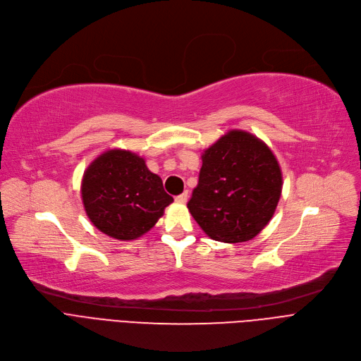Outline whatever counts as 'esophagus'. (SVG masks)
<instances>
[{
	"instance_id": "obj_1",
	"label": "esophagus",
	"mask_w": 361,
	"mask_h": 361,
	"mask_svg": "<svg viewBox=\"0 0 361 361\" xmlns=\"http://www.w3.org/2000/svg\"><path fill=\"white\" fill-rule=\"evenodd\" d=\"M187 200H188V193L187 192H184V193H181L176 197V202H178V203H185Z\"/></svg>"
}]
</instances>
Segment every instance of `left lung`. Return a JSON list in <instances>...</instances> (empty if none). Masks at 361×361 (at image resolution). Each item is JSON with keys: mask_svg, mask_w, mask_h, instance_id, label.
Returning a JSON list of instances; mask_svg holds the SVG:
<instances>
[{"mask_svg": "<svg viewBox=\"0 0 361 361\" xmlns=\"http://www.w3.org/2000/svg\"><path fill=\"white\" fill-rule=\"evenodd\" d=\"M199 184L187 207L212 240L255 238L275 214L282 173L268 145L243 130H230L203 150Z\"/></svg>", "mask_w": 361, "mask_h": 361, "instance_id": "obj_1", "label": "left lung"}]
</instances>
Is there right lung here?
Wrapping results in <instances>:
<instances>
[{
    "mask_svg": "<svg viewBox=\"0 0 361 361\" xmlns=\"http://www.w3.org/2000/svg\"><path fill=\"white\" fill-rule=\"evenodd\" d=\"M82 200L90 222L121 241L147 233L174 202L145 159L123 149L106 150L87 166Z\"/></svg>",
    "mask_w": 361,
    "mask_h": 361,
    "instance_id": "1",
    "label": "right lung"
}]
</instances>
